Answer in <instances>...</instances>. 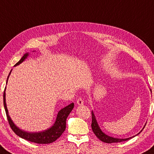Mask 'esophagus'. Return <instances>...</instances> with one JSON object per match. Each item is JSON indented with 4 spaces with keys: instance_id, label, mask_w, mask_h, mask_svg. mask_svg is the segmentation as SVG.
I'll return each mask as SVG.
<instances>
[{
    "instance_id": "1",
    "label": "esophagus",
    "mask_w": 154,
    "mask_h": 154,
    "mask_svg": "<svg viewBox=\"0 0 154 154\" xmlns=\"http://www.w3.org/2000/svg\"><path fill=\"white\" fill-rule=\"evenodd\" d=\"M77 104L78 105H83V100L82 97H79L77 100Z\"/></svg>"
}]
</instances>
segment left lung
Wrapping results in <instances>:
<instances>
[{
  "label": "left lung",
  "instance_id": "1",
  "mask_svg": "<svg viewBox=\"0 0 154 154\" xmlns=\"http://www.w3.org/2000/svg\"><path fill=\"white\" fill-rule=\"evenodd\" d=\"M91 119H92V122H91L92 131H93L94 133L96 135L97 137L100 140H101L102 141L104 142V143H118V142H122V141L129 140V139H131V138H133L135 137V136H133V137H131L127 138V139H118V138L112 137L106 135V134L103 133L101 131V129H100L98 125H97V121L96 120V118H95V116H94L93 112H91ZM139 133H139L138 134H139Z\"/></svg>",
  "mask_w": 154,
  "mask_h": 154
}]
</instances>
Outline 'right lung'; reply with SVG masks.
Returning a JSON list of instances; mask_svg holds the SVG:
<instances>
[{
  "label": "right lung",
  "instance_id": "obj_1",
  "mask_svg": "<svg viewBox=\"0 0 154 154\" xmlns=\"http://www.w3.org/2000/svg\"><path fill=\"white\" fill-rule=\"evenodd\" d=\"M27 56H28V53H26L23 55V57H22L18 63H17L15 66L18 65L19 64L21 63L23 61L26 59ZM10 72V73H11ZM9 73V75H10ZM7 77V83L8 81ZM5 89L3 94V103H4V107L5 112H6L7 117L9 121V123L10 127L11 128L14 133H15L17 135H18L20 137L23 138L26 140H27L33 143H38V144H48L51 143L52 142L55 141L57 139H58L62 135L64 131H65L66 128V120L67 119L69 114L71 112L72 108H74V104L71 103V104L66 106L63 109L58 112L57 114V119L54 122V125L52 127H50L48 129H47L42 132H39V133H27L24 131H21L19 129L18 127H17L13 123V121H11L10 116L8 114V110L6 105V102H5Z\"/></svg>",
  "mask_w": 154,
  "mask_h": 154
}]
</instances>
